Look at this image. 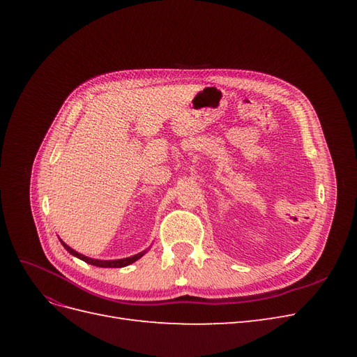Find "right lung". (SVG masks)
<instances>
[{
	"mask_svg": "<svg viewBox=\"0 0 357 357\" xmlns=\"http://www.w3.org/2000/svg\"><path fill=\"white\" fill-rule=\"evenodd\" d=\"M59 241H61V244L66 247V250L68 252V253H71L73 256H75V257H79V259H82L83 262H86V264H89V265H93V266H100V268H123V266H128V265H131V264H134L135 261H138L139 257H143L144 256V253L149 250H144V252H139V253H137V255H134V256H129V257H123V259H113V261H102V259H92V257H88V256H84V255H82V253H79V252H75L74 248H71L70 245H67L66 243H63L61 238H59Z\"/></svg>",
	"mask_w": 357,
	"mask_h": 357,
	"instance_id": "add662e5",
	"label": "right lung"
}]
</instances>
